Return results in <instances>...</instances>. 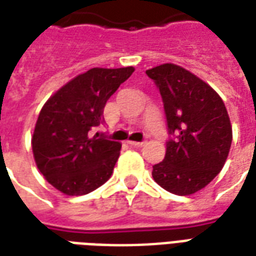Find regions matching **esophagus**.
I'll list each match as a JSON object with an SVG mask.
<instances>
[{"label": "esophagus", "mask_w": 256, "mask_h": 256, "mask_svg": "<svg viewBox=\"0 0 256 256\" xmlns=\"http://www.w3.org/2000/svg\"><path fill=\"white\" fill-rule=\"evenodd\" d=\"M128 144L130 145V146H134V148H140L144 145V142H137V141H128Z\"/></svg>", "instance_id": "esophagus-1"}]
</instances>
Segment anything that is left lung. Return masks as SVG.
Returning <instances> with one entry per match:
<instances>
[{
	"label": "left lung",
	"instance_id": "left-lung-1",
	"mask_svg": "<svg viewBox=\"0 0 256 256\" xmlns=\"http://www.w3.org/2000/svg\"><path fill=\"white\" fill-rule=\"evenodd\" d=\"M164 103L168 133L166 157L153 166L158 186L191 196L218 175L232 144V124L220 94L182 66L164 64L146 70Z\"/></svg>",
	"mask_w": 256,
	"mask_h": 256
}]
</instances>
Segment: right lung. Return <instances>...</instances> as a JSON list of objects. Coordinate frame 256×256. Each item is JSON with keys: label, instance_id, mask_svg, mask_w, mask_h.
Segmentation results:
<instances>
[{"label": "right lung", "instance_id": "right-lung-1", "mask_svg": "<svg viewBox=\"0 0 256 256\" xmlns=\"http://www.w3.org/2000/svg\"><path fill=\"white\" fill-rule=\"evenodd\" d=\"M134 68H94L66 82L47 100L32 134L38 170L66 196H84L112 175L120 144L99 137L103 110Z\"/></svg>", "mask_w": 256, "mask_h": 256}]
</instances>
